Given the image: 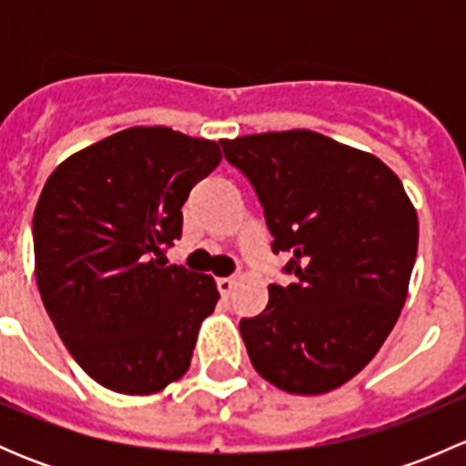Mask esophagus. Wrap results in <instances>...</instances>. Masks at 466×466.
<instances>
[{
	"instance_id": "34e87169",
	"label": "esophagus",
	"mask_w": 466,
	"mask_h": 466,
	"mask_svg": "<svg viewBox=\"0 0 466 466\" xmlns=\"http://www.w3.org/2000/svg\"><path fill=\"white\" fill-rule=\"evenodd\" d=\"M234 289H237V277H220L218 279L220 295H229Z\"/></svg>"
}]
</instances>
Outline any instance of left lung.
I'll list each match as a JSON object with an SVG mask.
<instances>
[{
	"mask_svg": "<svg viewBox=\"0 0 466 466\" xmlns=\"http://www.w3.org/2000/svg\"><path fill=\"white\" fill-rule=\"evenodd\" d=\"M289 252V286L238 322L252 365L290 394H322L377 356L408 295L420 223L401 180L374 155L313 130L220 139Z\"/></svg>",
	"mask_w": 466,
	"mask_h": 466,
	"instance_id": "left-lung-1",
	"label": "left lung"
}]
</instances>
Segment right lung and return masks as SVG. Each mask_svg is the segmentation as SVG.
<instances>
[{
	"label": "right lung",
	"mask_w": 466,
	"mask_h": 466,
	"mask_svg": "<svg viewBox=\"0 0 466 466\" xmlns=\"http://www.w3.org/2000/svg\"><path fill=\"white\" fill-rule=\"evenodd\" d=\"M220 157L209 139L135 126L46 180L33 214L37 289L69 354L103 388L153 394L189 370L220 295L214 277L167 266L164 252Z\"/></svg>",
	"instance_id": "right-lung-1"
}]
</instances>
